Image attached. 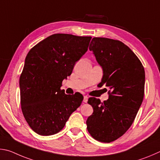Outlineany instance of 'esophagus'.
<instances>
[{"mask_svg": "<svg viewBox=\"0 0 160 160\" xmlns=\"http://www.w3.org/2000/svg\"><path fill=\"white\" fill-rule=\"evenodd\" d=\"M88 96H84V98H83V102H88Z\"/></svg>", "mask_w": 160, "mask_h": 160, "instance_id": "34e87169", "label": "esophagus"}]
</instances>
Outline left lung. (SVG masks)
<instances>
[{
    "instance_id": "1",
    "label": "left lung",
    "mask_w": 160,
    "mask_h": 160,
    "mask_svg": "<svg viewBox=\"0 0 160 160\" xmlns=\"http://www.w3.org/2000/svg\"><path fill=\"white\" fill-rule=\"evenodd\" d=\"M89 50L102 68L99 85L110 91L103 102L88 98L93 112L86 121L87 129L94 139L110 142L124 135L136 118L144 97V67L135 53L118 40L94 37Z\"/></svg>"
}]
</instances>
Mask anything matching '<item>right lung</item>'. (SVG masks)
<instances>
[{
    "label": "right lung",
    "mask_w": 160,
    "mask_h": 160,
    "mask_svg": "<svg viewBox=\"0 0 160 160\" xmlns=\"http://www.w3.org/2000/svg\"><path fill=\"white\" fill-rule=\"evenodd\" d=\"M91 36L55 33L33 46L25 58L19 77L22 113L31 128L50 136L64 128L82 104L81 93L67 95L62 81L88 50Z\"/></svg>",
    "instance_id": "obj_1"
}]
</instances>
